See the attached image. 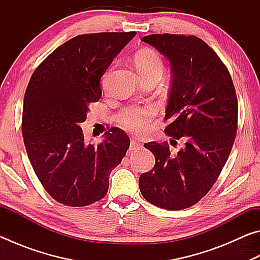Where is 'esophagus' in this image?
Returning <instances> with one entry per match:
<instances>
[{
	"instance_id": "obj_1",
	"label": "esophagus",
	"mask_w": 260,
	"mask_h": 260,
	"mask_svg": "<svg viewBox=\"0 0 260 260\" xmlns=\"http://www.w3.org/2000/svg\"><path fill=\"white\" fill-rule=\"evenodd\" d=\"M141 143H139V142H136V141H134V140H132L131 141V146H129V149L132 151L133 150H139V149H141Z\"/></svg>"
}]
</instances>
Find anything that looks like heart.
Wrapping results in <instances>:
<instances>
[{"label":"heart","mask_w":260,"mask_h":260,"mask_svg":"<svg viewBox=\"0 0 260 260\" xmlns=\"http://www.w3.org/2000/svg\"><path fill=\"white\" fill-rule=\"evenodd\" d=\"M136 69L142 78L160 76L164 73L165 63L160 54L150 48H144L136 52L134 57ZM155 109L151 107L133 108L121 117V125L125 129L135 134H143L148 131L149 124L155 116Z\"/></svg>","instance_id":"obj_1"}]
</instances>
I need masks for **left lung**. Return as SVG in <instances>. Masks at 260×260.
I'll return each instance as SVG.
<instances>
[{
	"instance_id": "obj_1",
	"label": "left lung",
	"mask_w": 260,
	"mask_h": 260,
	"mask_svg": "<svg viewBox=\"0 0 260 260\" xmlns=\"http://www.w3.org/2000/svg\"><path fill=\"white\" fill-rule=\"evenodd\" d=\"M172 67L165 133L184 144L174 153L167 142L144 147L155 166L139 186L151 204L166 210L190 208L209 192L230 156L237 129V98L228 69L212 48L193 35L142 38Z\"/></svg>"
}]
</instances>
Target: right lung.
<instances>
[{
	"mask_svg": "<svg viewBox=\"0 0 260 260\" xmlns=\"http://www.w3.org/2000/svg\"><path fill=\"white\" fill-rule=\"evenodd\" d=\"M136 32L82 34L55 49L35 69L23 107L24 144L43 188L68 206L102 200L109 177L121 162L129 138L111 127L98 146L87 144L80 125L102 96L100 81Z\"/></svg>",
	"mask_w": 260,
	"mask_h": 260,
	"instance_id": "add662e5",
	"label": "right lung"
}]
</instances>
